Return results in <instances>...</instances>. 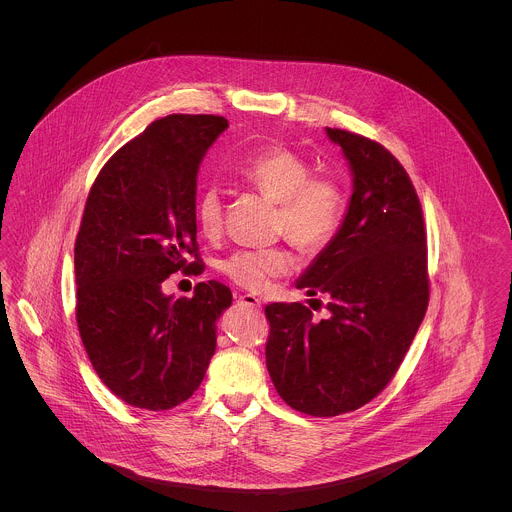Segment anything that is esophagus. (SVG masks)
Wrapping results in <instances>:
<instances>
[{
  "mask_svg": "<svg viewBox=\"0 0 512 512\" xmlns=\"http://www.w3.org/2000/svg\"><path fill=\"white\" fill-rule=\"evenodd\" d=\"M238 305L240 307H250V309H260L262 301L256 295H252V293H244V295L238 297Z\"/></svg>",
  "mask_w": 512,
  "mask_h": 512,
  "instance_id": "obj_1",
  "label": "esophagus"
}]
</instances>
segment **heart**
<instances>
[{
    "label": "heart",
    "instance_id": "1",
    "mask_svg": "<svg viewBox=\"0 0 512 512\" xmlns=\"http://www.w3.org/2000/svg\"><path fill=\"white\" fill-rule=\"evenodd\" d=\"M313 169L288 147H268L234 167V175L280 205L278 230L303 252H319L337 236L345 219V193L327 175ZM195 220L207 238L219 236L224 224V199L217 185L201 189ZM292 268V256L282 246L242 248L226 256L222 274L248 292H264Z\"/></svg>",
    "mask_w": 512,
    "mask_h": 512
}]
</instances>
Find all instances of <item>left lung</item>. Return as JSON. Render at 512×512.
I'll return each mask as SVG.
<instances>
[{"instance_id":"obj_1","label":"left lung","mask_w":512,"mask_h":512,"mask_svg":"<svg viewBox=\"0 0 512 512\" xmlns=\"http://www.w3.org/2000/svg\"><path fill=\"white\" fill-rule=\"evenodd\" d=\"M341 146L353 195L337 236L297 280L325 295L329 317L270 303L266 366L293 410L331 418L378 396L404 361L430 299L422 205L400 161L378 142L327 128Z\"/></svg>"}]
</instances>
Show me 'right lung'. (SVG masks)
<instances>
[{"mask_svg": "<svg viewBox=\"0 0 512 512\" xmlns=\"http://www.w3.org/2000/svg\"><path fill=\"white\" fill-rule=\"evenodd\" d=\"M226 128V118L207 114L155 120L106 161L88 193L74 242L76 323L96 374L130 406L159 412L185 402L215 355L230 290L211 280L175 299L161 284L203 270L197 175Z\"/></svg>", "mask_w": 512, "mask_h": 512, "instance_id": "obj_1", "label": "right lung"}]
</instances>
